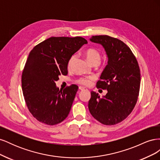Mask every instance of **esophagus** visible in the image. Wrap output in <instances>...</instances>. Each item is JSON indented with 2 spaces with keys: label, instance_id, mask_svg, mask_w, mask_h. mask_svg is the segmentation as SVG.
<instances>
[{
  "label": "esophagus",
  "instance_id": "1",
  "mask_svg": "<svg viewBox=\"0 0 160 160\" xmlns=\"http://www.w3.org/2000/svg\"><path fill=\"white\" fill-rule=\"evenodd\" d=\"M79 90H81V91H83V90H85V88H84V87H82V86H80L79 88Z\"/></svg>",
  "mask_w": 160,
  "mask_h": 160
}]
</instances>
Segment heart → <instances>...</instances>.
Here are the masks:
<instances>
[{"label": "heart", "mask_w": 160, "mask_h": 160, "mask_svg": "<svg viewBox=\"0 0 160 160\" xmlns=\"http://www.w3.org/2000/svg\"><path fill=\"white\" fill-rule=\"evenodd\" d=\"M84 55L87 58V60L88 61V62L91 65L93 64L94 62H100L101 61V54L100 52L95 49H87L85 52ZM75 59V56H72L69 59L68 61V67H71L72 61H73ZM91 79L89 78H81L79 80V83L81 85H88L91 83Z\"/></svg>", "instance_id": "1"}]
</instances>
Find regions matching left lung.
<instances>
[{"instance_id": "1", "label": "left lung", "mask_w": 160, "mask_h": 160, "mask_svg": "<svg viewBox=\"0 0 160 160\" xmlns=\"http://www.w3.org/2000/svg\"><path fill=\"white\" fill-rule=\"evenodd\" d=\"M89 40L104 48L108 61L96 85L108 93L101 98L91 91L89 110L102 124L115 125L126 118L136 104L141 81L139 67L132 51L121 40L108 35L92 36Z\"/></svg>"}]
</instances>
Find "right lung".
Segmentation results:
<instances>
[{"instance_id":"1","label":"right lung","mask_w":160,"mask_h":160,"mask_svg":"<svg viewBox=\"0 0 160 160\" xmlns=\"http://www.w3.org/2000/svg\"><path fill=\"white\" fill-rule=\"evenodd\" d=\"M88 43L81 37H52L30 52L22 74V89L27 108L38 122L49 125L62 122L68 116L78 86L59 90L55 82L68 73L71 57Z\"/></svg>"}]
</instances>
